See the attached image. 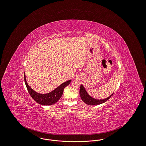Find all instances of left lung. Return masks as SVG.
Instances as JSON below:
<instances>
[{
  "instance_id": "obj_1",
  "label": "left lung",
  "mask_w": 146,
  "mask_h": 146,
  "mask_svg": "<svg viewBox=\"0 0 146 146\" xmlns=\"http://www.w3.org/2000/svg\"><path fill=\"white\" fill-rule=\"evenodd\" d=\"M79 94L82 100L87 104L90 106H95V105H99L102 103H103L107 101L113 95V94L110 95L109 97L104 99H96L93 98L92 97L90 96L87 91H86L85 88L83 86L82 84H80V88L79 91Z\"/></svg>"
}]
</instances>
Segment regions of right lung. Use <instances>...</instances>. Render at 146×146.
Segmentation results:
<instances>
[{
  "instance_id": "1",
  "label": "right lung",
  "mask_w": 146,
  "mask_h": 146,
  "mask_svg": "<svg viewBox=\"0 0 146 146\" xmlns=\"http://www.w3.org/2000/svg\"><path fill=\"white\" fill-rule=\"evenodd\" d=\"M25 82L30 95L35 102H36L38 103L41 105L50 106V105L55 104L60 99V98L62 97L63 95V90L64 88L71 83V80H69L62 83L59 87H58L56 89H55L54 91L45 94H41L33 90L28 85L25 75Z\"/></svg>"
}]
</instances>
